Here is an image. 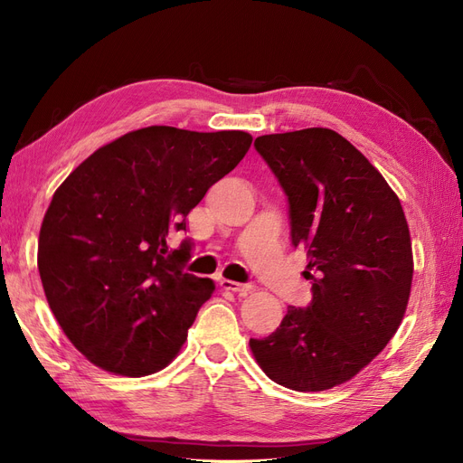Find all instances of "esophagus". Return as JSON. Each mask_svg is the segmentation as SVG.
<instances>
[{"instance_id": "34e87169", "label": "esophagus", "mask_w": 463, "mask_h": 463, "mask_svg": "<svg viewBox=\"0 0 463 463\" xmlns=\"http://www.w3.org/2000/svg\"><path fill=\"white\" fill-rule=\"evenodd\" d=\"M219 286H221L222 289H229V292H236V294H250L251 289H253L251 284H241V282L227 280V279L219 280Z\"/></svg>"}]
</instances>
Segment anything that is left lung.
I'll return each mask as SVG.
<instances>
[{
    "instance_id": "left-lung-1",
    "label": "left lung",
    "mask_w": 463,
    "mask_h": 463,
    "mask_svg": "<svg viewBox=\"0 0 463 463\" xmlns=\"http://www.w3.org/2000/svg\"><path fill=\"white\" fill-rule=\"evenodd\" d=\"M289 203L292 244L307 250L313 299L250 339L272 382L326 391L349 382L399 330L412 286L401 200L345 137L309 128L253 143Z\"/></svg>"
}]
</instances>
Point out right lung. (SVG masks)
Listing matches in <instances>:
<instances>
[{"mask_svg":"<svg viewBox=\"0 0 463 463\" xmlns=\"http://www.w3.org/2000/svg\"><path fill=\"white\" fill-rule=\"evenodd\" d=\"M250 145L244 131L150 126L95 150L57 188L38 269L62 332L95 366L141 378L174 361L215 284L184 272L191 241L169 250L167 236L186 231Z\"/></svg>","mask_w":463,"mask_h":463,"instance_id":"obj_1","label":"right lung"}]
</instances>
